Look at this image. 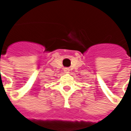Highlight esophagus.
Segmentation results:
<instances>
[{"label": "esophagus", "mask_w": 131, "mask_h": 131, "mask_svg": "<svg viewBox=\"0 0 131 131\" xmlns=\"http://www.w3.org/2000/svg\"><path fill=\"white\" fill-rule=\"evenodd\" d=\"M64 70L67 72V71H68V70H69V69H68V68H65V69H64Z\"/></svg>", "instance_id": "esophagus-1"}]
</instances>
